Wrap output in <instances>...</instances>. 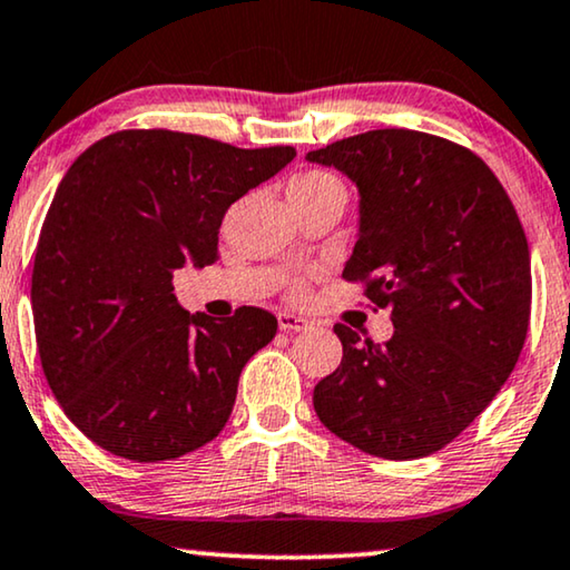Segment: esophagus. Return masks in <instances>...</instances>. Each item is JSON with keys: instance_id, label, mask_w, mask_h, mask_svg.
Listing matches in <instances>:
<instances>
[{"instance_id": "34e87169", "label": "esophagus", "mask_w": 570, "mask_h": 570, "mask_svg": "<svg viewBox=\"0 0 570 570\" xmlns=\"http://www.w3.org/2000/svg\"><path fill=\"white\" fill-rule=\"evenodd\" d=\"M277 324L279 332H305V328H311V321L295 316V313H279Z\"/></svg>"}]
</instances>
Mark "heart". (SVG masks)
Here are the masks:
<instances>
[{"mask_svg": "<svg viewBox=\"0 0 570 570\" xmlns=\"http://www.w3.org/2000/svg\"><path fill=\"white\" fill-rule=\"evenodd\" d=\"M328 189H342L340 177L332 175V171H326V169H308V171H303V175L291 179L287 195H291V197H311V195L328 193ZM291 295H293V298H303L305 285L295 283L291 287Z\"/></svg>", "mask_w": 570, "mask_h": 570, "instance_id": "b5f03b06", "label": "heart"}]
</instances>
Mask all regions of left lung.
I'll list each match as a JSON object with an SVG mask.
<instances>
[{"label":"left lung","mask_w":570,"mask_h":570,"mask_svg":"<svg viewBox=\"0 0 570 570\" xmlns=\"http://www.w3.org/2000/svg\"><path fill=\"white\" fill-rule=\"evenodd\" d=\"M305 159L360 187L342 277L395 326L375 344L336 324L344 357L313 409L367 455H432L489 406L527 340L532 272L514 205L481 156L422 130H367Z\"/></svg>","instance_id":"1"}]
</instances>
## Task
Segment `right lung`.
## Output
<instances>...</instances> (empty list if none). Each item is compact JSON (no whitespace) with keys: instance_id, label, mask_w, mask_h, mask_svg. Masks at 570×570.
<instances>
[{"instance_id":"add662e5","label":"right lung","mask_w":570,"mask_h":570,"mask_svg":"<svg viewBox=\"0 0 570 570\" xmlns=\"http://www.w3.org/2000/svg\"><path fill=\"white\" fill-rule=\"evenodd\" d=\"M293 156V146L130 128L63 175L38 238L32 321L56 401L102 450L161 463L226 426L238 375L275 340L277 318L254 305L189 316L171 272L213 265L226 210Z\"/></svg>"}]
</instances>
